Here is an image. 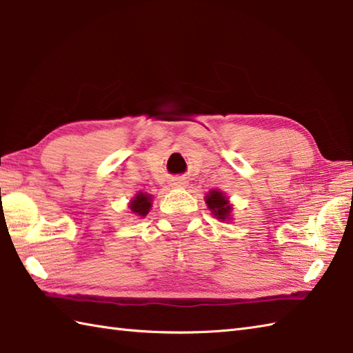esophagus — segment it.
Instances as JSON below:
<instances>
[{
    "label": "esophagus",
    "mask_w": 353,
    "mask_h": 353,
    "mask_svg": "<svg viewBox=\"0 0 353 353\" xmlns=\"http://www.w3.org/2000/svg\"><path fill=\"white\" fill-rule=\"evenodd\" d=\"M174 186H177V188H183V186L186 185V182L181 181V179H177V181H174V183H172Z\"/></svg>",
    "instance_id": "34e87169"
}]
</instances>
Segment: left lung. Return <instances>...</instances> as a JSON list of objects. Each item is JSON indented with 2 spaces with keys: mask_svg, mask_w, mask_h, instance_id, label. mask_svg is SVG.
Listing matches in <instances>:
<instances>
[{
  "mask_svg": "<svg viewBox=\"0 0 353 353\" xmlns=\"http://www.w3.org/2000/svg\"><path fill=\"white\" fill-rule=\"evenodd\" d=\"M206 203L216 219H220V220L229 219L232 208L229 205V201L226 200V197L223 196V192L211 191L206 196Z\"/></svg>",
  "mask_w": 353,
  "mask_h": 353,
  "instance_id": "1",
  "label": "left lung"
}]
</instances>
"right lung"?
Returning a JSON list of instances; mask_svg holds the SVG:
<instances>
[{
  "label": "right lung",
  "mask_w": 353,
  "mask_h": 353,
  "mask_svg": "<svg viewBox=\"0 0 353 353\" xmlns=\"http://www.w3.org/2000/svg\"><path fill=\"white\" fill-rule=\"evenodd\" d=\"M150 200H152V199H150L148 194L139 192L138 196L134 197V200L130 203L132 212L138 214V215H141V216L147 215V212L150 211V206H152V203H150Z\"/></svg>",
  "instance_id": "right-lung-1"
}]
</instances>
